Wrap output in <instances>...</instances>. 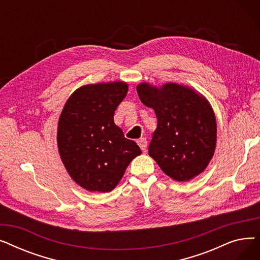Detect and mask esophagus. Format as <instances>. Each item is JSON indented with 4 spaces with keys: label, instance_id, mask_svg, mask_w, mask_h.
I'll return each instance as SVG.
<instances>
[{
    "label": "esophagus",
    "instance_id": "obj_1",
    "mask_svg": "<svg viewBox=\"0 0 260 260\" xmlns=\"http://www.w3.org/2000/svg\"><path fill=\"white\" fill-rule=\"evenodd\" d=\"M137 143H138L139 147L141 148V151L145 152V149H146V147H147V141H146V139H145V138H141V139H139V140L137 141Z\"/></svg>",
    "mask_w": 260,
    "mask_h": 260
}]
</instances>
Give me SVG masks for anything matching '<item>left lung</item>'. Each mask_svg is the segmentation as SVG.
<instances>
[{"mask_svg":"<svg viewBox=\"0 0 260 260\" xmlns=\"http://www.w3.org/2000/svg\"><path fill=\"white\" fill-rule=\"evenodd\" d=\"M137 92L158 119L148 155L177 181H188L202 173L214 155L217 138L216 119L208 101L175 83L161 88L141 83Z\"/></svg>","mask_w":260,"mask_h":260,"instance_id":"8db88e82","label":"left lung"}]
</instances>
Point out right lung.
I'll return each mask as SVG.
<instances>
[{"instance_id":"right-lung-1","label":"right lung","mask_w":260,"mask_h":260,"mask_svg":"<svg viewBox=\"0 0 260 260\" xmlns=\"http://www.w3.org/2000/svg\"><path fill=\"white\" fill-rule=\"evenodd\" d=\"M127 90L124 82L82 86L61 113L57 135L61 159L72 178L90 192H111L141 154L114 123Z\"/></svg>"}]
</instances>
